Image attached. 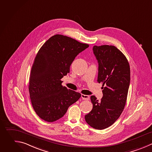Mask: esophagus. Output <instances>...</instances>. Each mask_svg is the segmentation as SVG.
<instances>
[{
    "mask_svg": "<svg viewBox=\"0 0 152 152\" xmlns=\"http://www.w3.org/2000/svg\"><path fill=\"white\" fill-rule=\"evenodd\" d=\"M81 98L83 99V100H89L90 99V96H88V95H85V94H81Z\"/></svg>",
    "mask_w": 152,
    "mask_h": 152,
    "instance_id": "obj_1",
    "label": "esophagus"
}]
</instances>
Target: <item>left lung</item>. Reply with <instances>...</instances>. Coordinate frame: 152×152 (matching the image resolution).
Segmentation results:
<instances>
[{
    "label": "left lung",
    "mask_w": 152,
    "mask_h": 152,
    "mask_svg": "<svg viewBox=\"0 0 152 152\" xmlns=\"http://www.w3.org/2000/svg\"><path fill=\"white\" fill-rule=\"evenodd\" d=\"M93 50L99 64L97 82L103 84V97L100 101L90 97L93 109L85 120L93 128L103 129L112 125L124 109L130 68L125 56L114 46H94Z\"/></svg>",
    "instance_id": "1"
}]
</instances>
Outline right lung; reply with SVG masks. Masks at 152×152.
I'll use <instances>...</instances> for the list:
<instances>
[{
  "label": "right lung",
  "mask_w": 152,
  "mask_h": 152,
  "mask_svg": "<svg viewBox=\"0 0 152 152\" xmlns=\"http://www.w3.org/2000/svg\"><path fill=\"white\" fill-rule=\"evenodd\" d=\"M89 45L56 34L39 50L31 68L28 90L34 110L45 121H56L66 113L81 94L62 86L75 57Z\"/></svg>",
  "instance_id": "right-lung-1"
}]
</instances>
